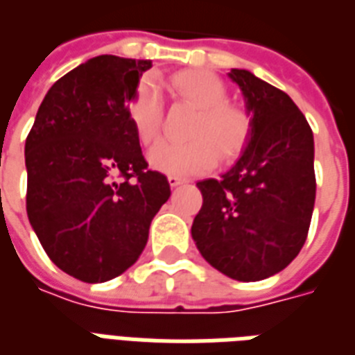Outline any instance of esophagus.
<instances>
[{"label":"esophagus","instance_id":"34e87169","mask_svg":"<svg viewBox=\"0 0 355 355\" xmlns=\"http://www.w3.org/2000/svg\"><path fill=\"white\" fill-rule=\"evenodd\" d=\"M168 183H170V187H180V185H183L185 183V180L183 178H180V175H168Z\"/></svg>","mask_w":355,"mask_h":355}]
</instances>
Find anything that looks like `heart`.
<instances>
[{
    "mask_svg": "<svg viewBox=\"0 0 355 355\" xmlns=\"http://www.w3.org/2000/svg\"><path fill=\"white\" fill-rule=\"evenodd\" d=\"M174 92L198 108L185 144L159 142L149 149V164L168 175H194L211 170L220 157H232L249 138V117L226 103L223 82L206 71H183L172 78ZM129 117L142 144H151L161 127V92L153 78L140 82L129 103ZM218 149H214V146Z\"/></svg>",
    "mask_w": 355,
    "mask_h": 355,
    "instance_id": "b5f03b06",
    "label": "heart"
}]
</instances>
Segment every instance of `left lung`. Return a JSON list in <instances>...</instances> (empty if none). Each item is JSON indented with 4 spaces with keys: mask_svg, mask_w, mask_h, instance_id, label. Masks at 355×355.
I'll list each match as a JSON object with an SVG mask.
<instances>
[{
    "mask_svg": "<svg viewBox=\"0 0 355 355\" xmlns=\"http://www.w3.org/2000/svg\"><path fill=\"white\" fill-rule=\"evenodd\" d=\"M228 76L243 95L249 138L220 180L196 183L204 204L191 234L220 273L262 281L286 268L307 239L316 198L314 138L286 93L247 69Z\"/></svg>",
    "mask_w": 355,
    "mask_h": 355,
    "instance_id": "left-lung-1",
    "label": "left lung"
}]
</instances>
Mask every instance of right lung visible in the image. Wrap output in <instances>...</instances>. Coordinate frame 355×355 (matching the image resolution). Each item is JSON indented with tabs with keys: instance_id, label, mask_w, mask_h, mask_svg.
Wrapping results in <instances>:
<instances>
[{
	"instance_id": "1",
	"label": "right lung",
	"mask_w": 355,
	"mask_h": 355,
	"mask_svg": "<svg viewBox=\"0 0 355 355\" xmlns=\"http://www.w3.org/2000/svg\"><path fill=\"white\" fill-rule=\"evenodd\" d=\"M149 60L97 55L48 89L26 138L31 228L74 279L105 282L137 262L170 198L149 170L129 103Z\"/></svg>"
}]
</instances>
